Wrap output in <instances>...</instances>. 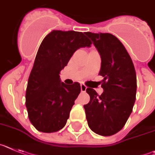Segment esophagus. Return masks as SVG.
<instances>
[{"instance_id": "obj_1", "label": "esophagus", "mask_w": 155, "mask_h": 155, "mask_svg": "<svg viewBox=\"0 0 155 155\" xmlns=\"http://www.w3.org/2000/svg\"><path fill=\"white\" fill-rule=\"evenodd\" d=\"M80 87H81L82 92H86V90H87V87H86L84 84H81V85H80Z\"/></svg>"}]
</instances>
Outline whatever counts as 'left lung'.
<instances>
[{
	"label": "left lung",
	"mask_w": 155,
	"mask_h": 155,
	"mask_svg": "<svg viewBox=\"0 0 155 155\" xmlns=\"http://www.w3.org/2000/svg\"><path fill=\"white\" fill-rule=\"evenodd\" d=\"M101 58L99 75L104 92L92 88L91 100L84 105L89 127L95 134L111 136L124 127L133 111L137 94V75L130 54L121 41L111 33L86 32Z\"/></svg>",
	"instance_id": "8db88e82"
}]
</instances>
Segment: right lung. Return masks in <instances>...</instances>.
<instances>
[{"mask_svg": "<svg viewBox=\"0 0 155 155\" xmlns=\"http://www.w3.org/2000/svg\"><path fill=\"white\" fill-rule=\"evenodd\" d=\"M82 32L53 30L40 44L28 79L25 106L31 123L38 131L54 133L67 122L80 84L61 83L59 74L79 48L90 47Z\"/></svg>", "mask_w": 155, "mask_h": 155, "instance_id": "obj_1", "label": "right lung"}]
</instances>
